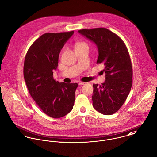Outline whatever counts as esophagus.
I'll return each instance as SVG.
<instances>
[{
    "label": "esophagus",
    "instance_id": "1",
    "mask_svg": "<svg viewBox=\"0 0 157 157\" xmlns=\"http://www.w3.org/2000/svg\"><path fill=\"white\" fill-rule=\"evenodd\" d=\"M86 83L85 82H78V85H80V86H82V85H85Z\"/></svg>",
    "mask_w": 157,
    "mask_h": 157
}]
</instances>
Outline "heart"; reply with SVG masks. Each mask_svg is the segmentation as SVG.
I'll return each instance as SVG.
<instances>
[{
	"instance_id": "1",
	"label": "heart",
	"mask_w": 157,
	"mask_h": 157,
	"mask_svg": "<svg viewBox=\"0 0 157 157\" xmlns=\"http://www.w3.org/2000/svg\"><path fill=\"white\" fill-rule=\"evenodd\" d=\"M83 44H83V43H82V42H79V43L76 44L75 46H79V45H83Z\"/></svg>"
}]
</instances>
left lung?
<instances>
[{"label": "left lung", "instance_id": "obj_1", "mask_svg": "<svg viewBox=\"0 0 157 157\" xmlns=\"http://www.w3.org/2000/svg\"><path fill=\"white\" fill-rule=\"evenodd\" d=\"M78 33L98 48L97 63L105 65L106 80L93 85V107L104 115L118 111L126 101L132 85V67L128 50L117 34L105 28L82 29Z\"/></svg>", "mask_w": 157, "mask_h": 157}]
</instances>
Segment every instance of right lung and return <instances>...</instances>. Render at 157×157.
<instances>
[{
  "instance_id": "1",
  "label": "right lung",
  "mask_w": 157,
  "mask_h": 157,
  "mask_svg": "<svg viewBox=\"0 0 157 157\" xmlns=\"http://www.w3.org/2000/svg\"><path fill=\"white\" fill-rule=\"evenodd\" d=\"M74 31L45 33L29 47L25 56L23 76L28 91L37 106L47 115L60 118L74 104L77 83H59L53 78L61 49Z\"/></svg>"
}]
</instances>
